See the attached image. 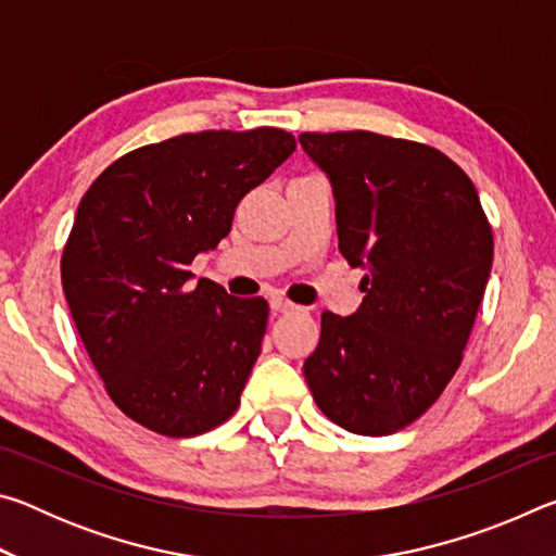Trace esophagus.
<instances>
[{
  "label": "esophagus",
  "mask_w": 556,
  "mask_h": 556,
  "mask_svg": "<svg viewBox=\"0 0 556 556\" xmlns=\"http://www.w3.org/2000/svg\"><path fill=\"white\" fill-rule=\"evenodd\" d=\"M269 308L275 314H289V312H296L299 306H294L291 304V301H287V299H281V296H271L269 299Z\"/></svg>",
  "instance_id": "esophagus-1"
}]
</instances>
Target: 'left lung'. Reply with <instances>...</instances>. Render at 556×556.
<instances>
[{"mask_svg":"<svg viewBox=\"0 0 556 556\" xmlns=\"http://www.w3.org/2000/svg\"><path fill=\"white\" fill-rule=\"evenodd\" d=\"M299 142L333 186L338 250L365 269L361 308L324 312L304 378L333 425L394 434L458 370L491 277V223L473 181L434 147L365 129Z\"/></svg>","mask_w":556,"mask_h":556,"instance_id":"1","label":"left lung"}]
</instances>
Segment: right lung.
<instances>
[{"instance_id":"right-lung-1","label":"right lung","mask_w":556,"mask_h":556,"mask_svg":"<svg viewBox=\"0 0 556 556\" xmlns=\"http://www.w3.org/2000/svg\"><path fill=\"white\" fill-rule=\"evenodd\" d=\"M296 149L277 127L178 135L119 156L83 195L61 279L112 402L164 437L232 417L262 351L269 306L201 279L199 252L230 232L242 195Z\"/></svg>"}]
</instances>
